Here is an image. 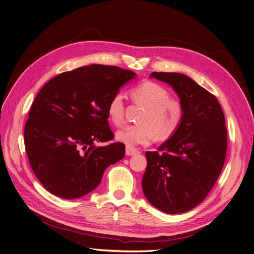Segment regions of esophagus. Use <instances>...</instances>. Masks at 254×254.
Listing matches in <instances>:
<instances>
[{
  "instance_id": "34e87169",
  "label": "esophagus",
  "mask_w": 254,
  "mask_h": 254,
  "mask_svg": "<svg viewBox=\"0 0 254 254\" xmlns=\"http://www.w3.org/2000/svg\"><path fill=\"white\" fill-rule=\"evenodd\" d=\"M138 153H139V151L136 150V148L131 147V146H126V155L127 156H133V155H136Z\"/></svg>"
}]
</instances>
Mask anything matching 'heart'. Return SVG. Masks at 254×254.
Returning a JSON list of instances; mask_svg holds the SVG:
<instances>
[{
    "mask_svg": "<svg viewBox=\"0 0 254 254\" xmlns=\"http://www.w3.org/2000/svg\"><path fill=\"white\" fill-rule=\"evenodd\" d=\"M133 101L145 107L141 114L140 125H129L117 131L116 139L127 146L151 143L155 134L160 139L170 138L180 128L184 108L181 101L169 98L166 88L155 82H144L132 90ZM108 115L115 125H121L125 117V101L122 93H116L110 99Z\"/></svg>",
    "mask_w": 254,
    "mask_h": 254,
    "instance_id": "b5f03b06",
    "label": "heart"
}]
</instances>
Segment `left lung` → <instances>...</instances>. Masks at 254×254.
I'll list each match as a JSON object with an SVG mask.
<instances>
[{"instance_id":"obj_1","label":"left lung","mask_w":254,"mask_h":254,"mask_svg":"<svg viewBox=\"0 0 254 254\" xmlns=\"http://www.w3.org/2000/svg\"><path fill=\"white\" fill-rule=\"evenodd\" d=\"M150 78L173 88L184 116L158 151L145 153L142 190L157 209L184 213L206 198L221 172L228 145L225 115L217 98L184 73L154 71Z\"/></svg>"}]
</instances>
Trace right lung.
I'll return each instance as SVG.
<instances>
[{
    "instance_id": "1",
    "label": "right lung",
    "mask_w": 254,
    "mask_h": 254,
    "mask_svg": "<svg viewBox=\"0 0 254 254\" xmlns=\"http://www.w3.org/2000/svg\"><path fill=\"white\" fill-rule=\"evenodd\" d=\"M136 78L118 66L91 64L58 74L44 85L24 128L31 167L43 187L63 199L93 190L104 170L125 156L108 122L110 99Z\"/></svg>"
}]
</instances>
